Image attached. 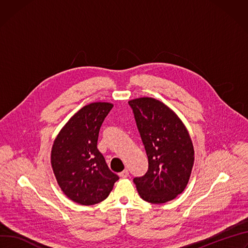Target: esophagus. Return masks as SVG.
<instances>
[{"instance_id": "1", "label": "esophagus", "mask_w": 248, "mask_h": 248, "mask_svg": "<svg viewBox=\"0 0 248 248\" xmlns=\"http://www.w3.org/2000/svg\"><path fill=\"white\" fill-rule=\"evenodd\" d=\"M120 176L122 177V178H127V176H128V170H124L123 172H121L120 173Z\"/></svg>"}]
</instances>
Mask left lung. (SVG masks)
<instances>
[{"label":"left lung","instance_id":"left-lung-1","mask_svg":"<svg viewBox=\"0 0 248 248\" xmlns=\"http://www.w3.org/2000/svg\"><path fill=\"white\" fill-rule=\"evenodd\" d=\"M128 104L148 157L147 172L133 182L142 200L163 204L181 194L189 182L195 158L190 134L175 112L158 100L143 97Z\"/></svg>","mask_w":248,"mask_h":248}]
</instances>
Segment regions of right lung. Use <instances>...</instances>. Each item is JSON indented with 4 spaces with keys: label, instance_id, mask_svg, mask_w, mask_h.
Instances as JSON below:
<instances>
[{
    "label": "right lung",
    "instance_id": "obj_1",
    "mask_svg": "<svg viewBox=\"0 0 248 248\" xmlns=\"http://www.w3.org/2000/svg\"><path fill=\"white\" fill-rule=\"evenodd\" d=\"M114 105L96 102L79 109L66 123L51 149V166L63 193L80 205L108 198L119 176L97 148L101 125Z\"/></svg>",
    "mask_w": 248,
    "mask_h": 248
}]
</instances>
